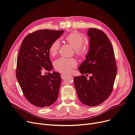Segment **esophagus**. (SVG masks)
Returning a JSON list of instances; mask_svg holds the SVG:
<instances>
[{
    "label": "esophagus",
    "instance_id": "obj_1",
    "mask_svg": "<svg viewBox=\"0 0 135 135\" xmlns=\"http://www.w3.org/2000/svg\"><path fill=\"white\" fill-rule=\"evenodd\" d=\"M61 78L62 79H64V78H66L67 76H68V75L66 74H64V73H62L61 74Z\"/></svg>",
    "mask_w": 135,
    "mask_h": 135
}]
</instances>
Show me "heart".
Here are the masks:
<instances>
[{
  "instance_id": "obj_1",
  "label": "heart",
  "mask_w": 135,
  "mask_h": 135,
  "mask_svg": "<svg viewBox=\"0 0 135 135\" xmlns=\"http://www.w3.org/2000/svg\"><path fill=\"white\" fill-rule=\"evenodd\" d=\"M66 40L72 46L76 55L84 57L88 52V44H83L85 37L81 34L77 32H73L69 34L66 37ZM60 48V42L58 40H56L51 44L49 48V52L51 56H55ZM77 64V62L73 58H65L61 57L58 58L54 62L55 68L62 73H68L74 68Z\"/></svg>"
}]
</instances>
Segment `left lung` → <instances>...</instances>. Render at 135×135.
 <instances>
[{"label": "left lung", "mask_w": 135, "mask_h": 135, "mask_svg": "<svg viewBox=\"0 0 135 135\" xmlns=\"http://www.w3.org/2000/svg\"><path fill=\"white\" fill-rule=\"evenodd\" d=\"M89 51L85 60L79 67L85 76L74 78V86L80 101L89 107H95L106 100L112 92L117 67L114 49L107 35L99 29L89 28ZM88 75V74H86Z\"/></svg>", "instance_id": "left-lung-1"}]
</instances>
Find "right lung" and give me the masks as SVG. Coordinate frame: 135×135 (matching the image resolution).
I'll list each match as a JSON object with an SVG mask.
<instances>
[{
    "label": "right lung",
    "mask_w": 135,
    "mask_h": 135,
    "mask_svg": "<svg viewBox=\"0 0 135 135\" xmlns=\"http://www.w3.org/2000/svg\"><path fill=\"white\" fill-rule=\"evenodd\" d=\"M64 32L63 30H41L27 35L23 40L17 58L16 76L27 100L35 106L45 108L57 100L62 79L53 69L50 58L51 44Z\"/></svg>",
    "instance_id": "1"
}]
</instances>
